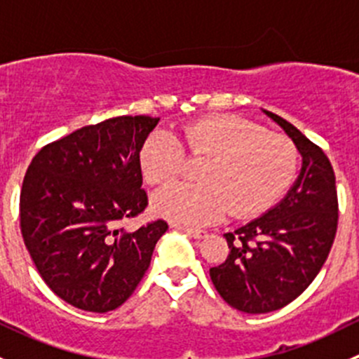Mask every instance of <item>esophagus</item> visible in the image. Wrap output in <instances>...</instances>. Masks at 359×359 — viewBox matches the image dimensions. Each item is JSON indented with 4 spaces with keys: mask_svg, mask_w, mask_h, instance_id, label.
Returning a JSON list of instances; mask_svg holds the SVG:
<instances>
[{
    "mask_svg": "<svg viewBox=\"0 0 359 359\" xmlns=\"http://www.w3.org/2000/svg\"><path fill=\"white\" fill-rule=\"evenodd\" d=\"M173 229L177 231H182V233H186L187 236L191 238H196V240H201V238H206L208 236V233L203 229H193V227H186V226H180V224H172Z\"/></svg>",
    "mask_w": 359,
    "mask_h": 359,
    "instance_id": "esophagus-1",
    "label": "esophagus"
}]
</instances>
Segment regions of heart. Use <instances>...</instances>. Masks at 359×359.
Returning a JSON list of instances; mask_svg holds the SVG:
<instances>
[{
    "label": "heart",
    "instance_id": "obj_1",
    "mask_svg": "<svg viewBox=\"0 0 359 359\" xmlns=\"http://www.w3.org/2000/svg\"><path fill=\"white\" fill-rule=\"evenodd\" d=\"M210 156L201 184H172L153 198L158 215L180 226H205L226 213L248 217L264 212L290 187L297 149L283 135L262 132L236 116H210L191 123L180 140L153 132L140 149L142 173L151 184L172 182L184 168L186 153Z\"/></svg>",
    "mask_w": 359,
    "mask_h": 359
}]
</instances>
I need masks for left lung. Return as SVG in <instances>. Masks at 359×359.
Instances as JSON below:
<instances>
[{
	"label": "left lung",
	"instance_id": "obj_1",
	"mask_svg": "<svg viewBox=\"0 0 359 359\" xmlns=\"http://www.w3.org/2000/svg\"><path fill=\"white\" fill-rule=\"evenodd\" d=\"M264 112L293 140L302 168L276 206L224 234L231 253L210 269L220 297L248 314L281 309L313 283L334 245L339 220L330 159L287 119Z\"/></svg>",
	"mask_w": 359,
	"mask_h": 359
}]
</instances>
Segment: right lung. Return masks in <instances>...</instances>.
Instances as JSON below:
<instances>
[{
	"instance_id": "obj_1",
	"label": "right lung",
	"mask_w": 359,
	"mask_h": 359,
	"mask_svg": "<svg viewBox=\"0 0 359 359\" xmlns=\"http://www.w3.org/2000/svg\"><path fill=\"white\" fill-rule=\"evenodd\" d=\"M159 118L118 116L46 144L20 191V231L50 290L78 309L121 306L151 264L168 224L130 233L121 224L147 206L140 149Z\"/></svg>"
}]
</instances>
